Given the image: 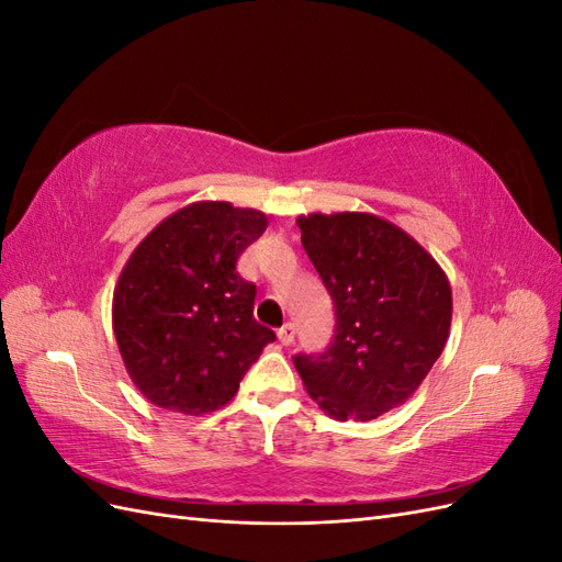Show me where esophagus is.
I'll return each instance as SVG.
<instances>
[{
  "label": "esophagus",
  "instance_id": "1",
  "mask_svg": "<svg viewBox=\"0 0 562 562\" xmlns=\"http://www.w3.org/2000/svg\"><path fill=\"white\" fill-rule=\"evenodd\" d=\"M279 339H281V345H293V339H295V326L293 323H283V326L279 328Z\"/></svg>",
  "mask_w": 562,
  "mask_h": 562
}]
</instances>
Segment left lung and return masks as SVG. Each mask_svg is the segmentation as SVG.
<instances>
[{"label":"left lung","mask_w":562,"mask_h":562,"mask_svg":"<svg viewBox=\"0 0 562 562\" xmlns=\"http://www.w3.org/2000/svg\"><path fill=\"white\" fill-rule=\"evenodd\" d=\"M302 246L335 304L330 347L293 363L335 419H375L411 398L452 321L446 271L411 234L372 213L297 217Z\"/></svg>","instance_id":"1"}]
</instances>
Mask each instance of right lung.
<instances>
[{"label":"right lung","mask_w":562,"mask_h":562,"mask_svg":"<svg viewBox=\"0 0 562 562\" xmlns=\"http://www.w3.org/2000/svg\"><path fill=\"white\" fill-rule=\"evenodd\" d=\"M267 215L196 201L135 246L112 297L128 378L164 411L206 415L227 405L277 335L252 318L255 285L236 271Z\"/></svg>","instance_id":"add662e5"}]
</instances>
